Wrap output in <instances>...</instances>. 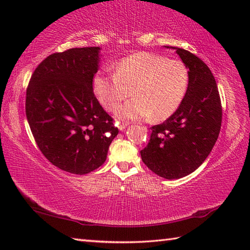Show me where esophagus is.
Wrapping results in <instances>:
<instances>
[{"label": "esophagus", "mask_w": 250, "mask_h": 250, "mask_svg": "<svg viewBox=\"0 0 250 250\" xmlns=\"http://www.w3.org/2000/svg\"><path fill=\"white\" fill-rule=\"evenodd\" d=\"M117 126H118V129L120 131H122L128 126V124H126V122H118V124H117Z\"/></svg>", "instance_id": "esophagus-1"}]
</instances>
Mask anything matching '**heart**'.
Returning a JSON list of instances; mask_svg holds the SVG:
<instances>
[{
	"label": "heart",
	"mask_w": 250,
	"mask_h": 250,
	"mask_svg": "<svg viewBox=\"0 0 250 250\" xmlns=\"http://www.w3.org/2000/svg\"><path fill=\"white\" fill-rule=\"evenodd\" d=\"M188 86L189 73L182 61L152 52L126 57L114 65L113 74L98 72L93 77V91L107 110L128 98L130 90L134 95L117 109L119 119H167L183 103Z\"/></svg>",
	"instance_id": "heart-1"
}]
</instances>
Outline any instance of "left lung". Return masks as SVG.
I'll return each instance as SVG.
<instances>
[{
    "label": "left lung",
    "instance_id": "1",
    "mask_svg": "<svg viewBox=\"0 0 250 250\" xmlns=\"http://www.w3.org/2000/svg\"><path fill=\"white\" fill-rule=\"evenodd\" d=\"M171 48L189 70L188 90L178 109L163 124L151 126L149 143L141 156L159 176L178 179L194 172L208 157L220 132L222 108L208 66L188 50Z\"/></svg>",
    "mask_w": 250,
    "mask_h": 250
}]
</instances>
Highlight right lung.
<instances>
[{
  "label": "right lung",
  "instance_id": "right-lung-1",
  "mask_svg": "<svg viewBox=\"0 0 250 250\" xmlns=\"http://www.w3.org/2000/svg\"><path fill=\"white\" fill-rule=\"evenodd\" d=\"M100 50L84 47L48 56L26 89L25 115L37 146L55 167L72 174L102 166L119 132L93 93Z\"/></svg>",
  "mask_w": 250,
  "mask_h": 250
}]
</instances>
